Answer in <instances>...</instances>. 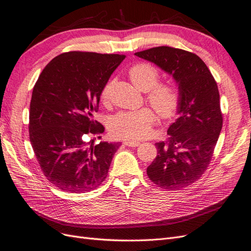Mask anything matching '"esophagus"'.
<instances>
[{
	"mask_svg": "<svg viewBox=\"0 0 251 251\" xmlns=\"http://www.w3.org/2000/svg\"><path fill=\"white\" fill-rule=\"evenodd\" d=\"M124 144L128 147H138L140 145V142L137 141H125Z\"/></svg>",
	"mask_w": 251,
	"mask_h": 251,
	"instance_id": "obj_1",
	"label": "esophagus"
}]
</instances>
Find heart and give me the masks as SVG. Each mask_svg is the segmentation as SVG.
I'll use <instances>...</instances> for the list:
<instances>
[{"instance_id":"heart-1","label":"heart","mask_w":251,"mask_h":251,"mask_svg":"<svg viewBox=\"0 0 251 251\" xmlns=\"http://www.w3.org/2000/svg\"><path fill=\"white\" fill-rule=\"evenodd\" d=\"M128 76L135 87L146 91V101L162 119L175 116L180 105V92L174 84L159 83L160 71L146 62L134 64L128 70ZM112 80L101 91V101L108 103L112 92ZM156 117L152 109L144 107L138 110L120 111L110 121V130L118 138L126 140L144 139L151 132Z\"/></svg>"}]
</instances>
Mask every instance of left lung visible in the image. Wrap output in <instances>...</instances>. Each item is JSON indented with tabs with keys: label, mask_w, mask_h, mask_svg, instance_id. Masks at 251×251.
<instances>
[{
	"label": "left lung",
	"mask_w": 251,
	"mask_h": 251,
	"mask_svg": "<svg viewBox=\"0 0 251 251\" xmlns=\"http://www.w3.org/2000/svg\"><path fill=\"white\" fill-rule=\"evenodd\" d=\"M134 54L154 63L178 85V117L168 128V140L155 143L157 155L147 175L161 188H184L208 167L223 125L217 82L202 59L186 50L160 46Z\"/></svg>",
	"instance_id": "left-lung-1"
}]
</instances>
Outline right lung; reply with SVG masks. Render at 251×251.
I'll list each match as a JSON object with an SVG mask.
<instances>
[{"mask_svg":"<svg viewBox=\"0 0 251 251\" xmlns=\"http://www.w3.org/2000/svg\"><path fill=\"white\" fill-rule=\"evenodd\" d=\"M124 54L69 51L50 61L35 83L29 139L40 167L55 187L71 193L94 190L108 174L119 143L89 145L104 132L94 120L104 85Z\"/></svg>","mask_w":251,"mask_h":251,"instance_id":"1","label":"right lung"}]
</instances>
